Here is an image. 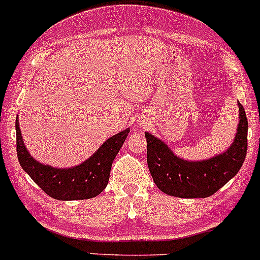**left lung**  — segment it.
Instances as JSON below:
<instances>
[{
  "mask_svg": "<svg viewBox=\"0 0 260 260\" xmlns=\"http://www.w3.org/2000/svg\"><path fill=\"white\" fill-rule=\"evenodd\" d=\"M239 124L226 151L202 161H188L174 155L167 144L145 133L148 167L152 180L165 194L178 198H208L237 175L247 156L248 120L240 103Z\"/></svg>",
  "mask_w": 260,
  "mask_h": 260,
  "instance_id": "obj_1",
  "label": "left lung"
}]
</instances>
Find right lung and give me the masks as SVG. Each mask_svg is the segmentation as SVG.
Returning <instances> with one entry per match:
<instances>
[{
    "mask_svg": "<svg viewBox=\"0 0 260 260\" xmlns=\"http://www.w3.org/2000/svg\"><path fill=\"white\" fill-rule=\"evenodd\" d=\"M129 133L130 129H126L111 136L80 165L60 169L41 164L28 154L21 136L18 119H16L17 157L22 169L49 197L57 200L91 199L108 185L112 161Z\"/></svg>",
    "mask_w": 260,
    "mask_h": 260,
    "instance_id": "1",
    "label": "right lung"
}]
</instances>
